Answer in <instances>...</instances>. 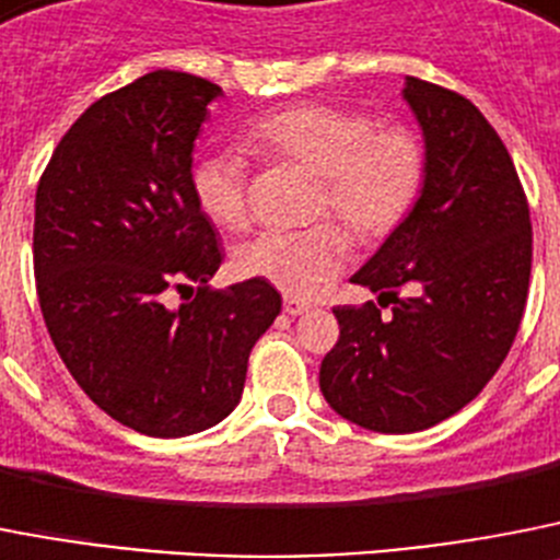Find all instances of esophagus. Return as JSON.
<instances>
[{
	"mask_svg": "<svg viewBox=\"0 0 560 560\" xmlns=\"http://www.w3.org/2000/svg\"><path fill=\"white\" fill-rule=\"evenodd\" d=\"M284 313L287 315H304V313H310V304L307 301H301V299H293V295H287L284 299Z\"/></svg>",
	"mask_w": 560,
	"mask_h": 560,
	"instance_id": "1",
	"label": "esophagus"
}]
</instances>
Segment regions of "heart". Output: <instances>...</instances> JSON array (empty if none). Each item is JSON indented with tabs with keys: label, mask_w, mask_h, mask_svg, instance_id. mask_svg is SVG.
I'll use <instances>...</instances> for the list:
<instances>
[{
	"label": "heart",
	"mask_w": 560,
	"mask_h": 560,
	"mask_svg": "<svg viewBox=\"0 0 560 560\" xmlns=\"http://www.w3.org/2000/svg\"><path fill=\"white\" fill-rule=\"evenodd\" d=\"M247 143L270 160L318 174L315 213H335L358 240H381L406 220L425 183V149L408 126H374L366 112L332 104H295L250 126ZM191 191L213 225L242 231L247 163L236 149L211 152L194 165ZM347 259L335 225L265 231L233 253L242 279H259L284 293L310 295Z\"/></svg>",
	"instance_id": "heart-1"
}]
</instances>
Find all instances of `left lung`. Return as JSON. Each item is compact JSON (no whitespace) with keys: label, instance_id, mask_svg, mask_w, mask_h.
Here are the masks:
<instances>
[{"label":"left lung","instance_id":"obj_1","mask_svg":"<svg viewBox=\"0 0 560 560\" xmlns=\"http://www.w3.org/2000/svg\"><path fill=\"white\" fill-rule=\"evenodd\" d=\"M402 101L422 129L425 183L352 276L377 301L332 310L340 338L318 374L335 415L377 434L436 425L488 386L522 324L533 265L527 197L482 112L411 75Z\"/></svg>","mask_w":560,"mask_h":560}]
</instances>
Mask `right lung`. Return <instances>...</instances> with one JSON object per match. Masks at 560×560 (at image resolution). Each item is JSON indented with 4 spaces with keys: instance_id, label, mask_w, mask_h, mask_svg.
I'll use <instances>...</instances> for the list:
<instances>
[{
    "instance_id": "obj_1",
    "label": "right lung",
    "mask_w": 560,
    "mask_h": 560,
    "mask_svg": "<svg viewBox=\"0 0 560 560\" xmlns=\"http://www.w3.org/2000/svg\"><path fill=\"white\" fill-rule=\"evenodd\" d=\"M217 98L206 78L145 72L70 126L36 188V290L61 361L112 420L163 440L231 415L281 313L267 281L208 287L222 250L191 154ZM191 283L198 295L172 308L167 293Z\"/></svg>"
}]
</instances>
